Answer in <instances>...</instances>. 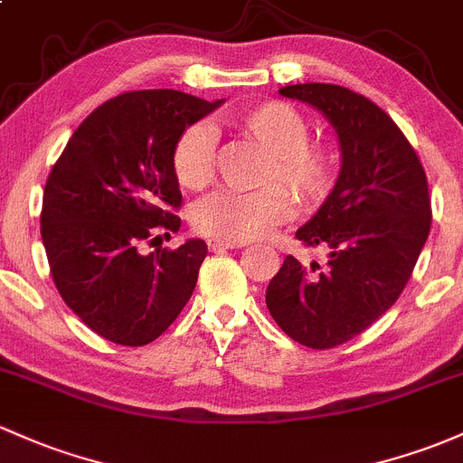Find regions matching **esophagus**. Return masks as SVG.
<instances>
[{"mask_svg":"<svg viewBox=\"0 0 463 463\" xmlns=\"http://www.w3.org/2000/svg\"><path fill=\"white\" fill-rule=\"evenodd\" d=\"M207 247L212 251H225V250H238V247H245V242H230L221 241V238H207Z\"/></svg>","mask_w":463,"mask_h":463,"instance_id":"esophagus-1","label":"esophagus"}]
</instances>
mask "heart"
Instances as JSON below:
<instances>
[{
	"instance_id": "obj_1",
	"label": "heart",
	"mask_w": 463,
	"mask_h": 463,
	"mask_svg": "<svg viewBox=\"0 0 463 463\" xmlns=\"http://www.w3.org/2000/svg\"><path fill=\"white\" fill-rule=\"evenodd\" d=\"M232 126L253 138L271 163L265 183L289 185L305 203H320L335 185L340 158L331 146L307 141L309 126L291 106L280 101L258 103L232 118ZM216 170V134L207 123H192L172 147V172L187 190H203ZM296 212L291 194L280 185L258 192H216L192 210V222L205 236L247 242L267 236Z\"/></svg>"
}]
</instances>
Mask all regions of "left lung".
<instances>
[{
	"label": "left lung",
	"mask_w": 463,
	"mask_h": 463,
	"mask_svg": "<svg viewBox=\"0 0 463 463\" xmlns=\"http://www.w3.org/2000/svg\"><path fill=\"white\" fill-rule=\"evenodd\" d=\"M316 108L340 143V174L320 210L296 232L326 251L325 267L287 256L267 309L311 349L345 345L395 305L430 232L429 181L400 128L362 94L331 83L280 88Z\"/></svg>",
	"instance_id": "left-lung-1"
}]
</instances>
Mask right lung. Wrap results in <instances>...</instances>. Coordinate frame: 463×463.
Returning <instances> with one entry per match:
<instances>
[{
    "instance_id": "obj_1",
    "label": "right lung",
    "mask_w": 463,
    "mask_h": 463,
    "mask_svg": "<svg viewBox=\"0 0 463 463\" xmlns=\"http://www.w3.org/2000/svg\"><path fill=\"white\" fill-rule=\"evenodd\" d=\"M222 103L178 90L118 94L74 130L48 176L42 241L52 280L83 325L114 345H150L192 298L205 241L150 253L143 245L181 227L167 212L181 205L174 141Z\"/></svg>"
}]
</instances>
